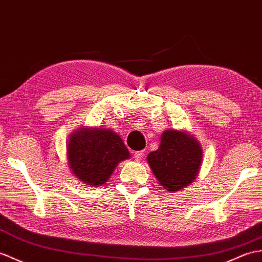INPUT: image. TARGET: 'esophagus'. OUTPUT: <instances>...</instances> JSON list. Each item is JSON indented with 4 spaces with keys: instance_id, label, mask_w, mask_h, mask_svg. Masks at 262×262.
<instances>
[{
    "instance_id": "esophagus-1",
    "label": "esophagus",
    "mask_w": 262,
    "mask_h": 262,
    "mask_svg": "<svg viewBox=\"0 0 262 262\" xmlns=\"http://www.w3.org/2000/svg\"><path fill=\"white\" fill-rule=\"evenodd\" d=\"M143 156H144V150L135 151V153H134V160L138 162V161H141L143 159Z\"/></svg>"
}]
</instances>
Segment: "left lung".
<instances>
[{
	"label": "left lung",
	"instance_id": "8db88e82",
	"mask_svg": "<svg viewBox=\"0 0 262 262\" xmlns=\"http://www.w3.org/2000/svg\"><path fill=\"white\" fill-rule=\"evenodd\" d=\"M200 143L184 130L167 129L162 134L160 147L147 156V163L160 184L175 192L190 185L202 165Z\"/></svg>",
	"mask_w": 262,
	"mask_h": 262
}]
</instances>
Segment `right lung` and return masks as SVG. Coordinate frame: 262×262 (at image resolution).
<instances>
[{
  "label": "right lung",
  "mask_w": 262,
  "mask_h": 262,
  "mask_svg": "<svg viewBox=\"0 0 262 262\" xmlns=\"http://www.w3.org/2000/svg\"><path fill=\"white\" fill-rule=\"evenodd\" d=\"M68 141V165L72 174L87 185L105 184L118 163L130 157L120 136L112 129L82 126L70 134Z\"/></svg>",
  "instance_id": "obj_1"
}]
</instances>
